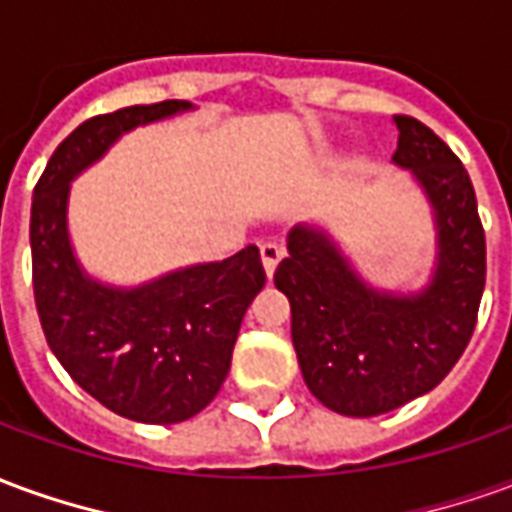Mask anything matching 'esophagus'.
<instances>
[{
    "label": "esophagus",
    "mask_w": 512,
    "mask_h": 512,
    "mask_svg": "<svg viewBox=\"0 0 512 512\" xmlns=\"http://www.w3.org/2000/svg\"><path fill=\"white\" fill-rule=\"evenodd\" d=\"M285 257V249L274 241H266V244L260 246V260H263V268H266V274L271 277L274 271H277L279 260Z\"/></svg>",
    "instance_id": "obj_1"
}]
</instances>
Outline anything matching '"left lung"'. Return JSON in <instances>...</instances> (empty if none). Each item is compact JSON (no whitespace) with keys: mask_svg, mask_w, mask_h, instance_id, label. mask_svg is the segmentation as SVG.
Returning <instances> with one entry per match:
<instances>
[{"mask_svg":"<svg viewBox=\"0 0 512 512\" xmlns=\"http://www.w3.org/2000/svg\"><path fill=\"white\" fill-rule=\"evenodd\" d=\"M392 123V164L411 172L436 224L428 285L373 288L318 224L290 230L274 274L290 301L304 384L345 417H378L441 384L469 345L485 288V233L469 172L419 120L395 115Z\"/></svg>","mask_w":512,"mask_h":512,"instance_id":"obj_1","label":"left lung"}]
</instances>
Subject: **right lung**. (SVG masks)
Returning <instances> with one entry per match:
<instances>
[{
  "instance_id": "add662e5",
  "label": "right lung",
  "mask_w": 512,
  "mask_h": 512,
  "mask_svg": "<svg viewBox=\"0 0 512 512\" xmlns=\"http://www.w3.org/2000/svg\"><path fill=\"white\" fill-rule=\"evenodd\" d=\"M191 109L161 101L87 120L54 150L32 194V288L46 343L87 395L147 425L194 417L222 389L246 307L266 285L260 249L134 288L106 285L73 252L68 202L73 180L120 136Z\"/></svg>"
}]
</instances>
